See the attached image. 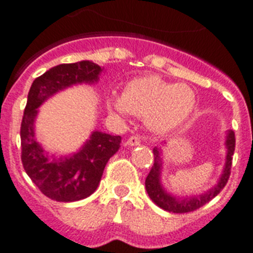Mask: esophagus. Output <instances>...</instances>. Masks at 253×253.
Instances as JSON below:
<instances>
[{"mask_svg":"<svg viewBox=\"0 0 253 253\" xmlns=\"http://www.w3.org/2000/svg\"><path fill=\"white\" fill-rule=\"evenodd\" d=\"M140 142H142V140H140V138H139L138 135H132V136H130V138L127 139V144H128V146H139V144H140Z\"/></svg>","mask_w":253,"mask_h":253,"instance_id":"esophagus-1","label":"esophagus"}]
</instances>
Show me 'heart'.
I'll use <instances>...</instances> for the list:
<instances>
[{"label":"heart","instance_id":"heart-1","mask_svg":"<svg viewBox=\"0 0 253 253\" xmlns=\"http://www.w3.org/2000/svg\"><path fill=\"white\" fill-rule=\"evenodd\" d=\"M106 103L113 114L146 117L152 130L167 132L186 122L196 106V95L184 84L170 85L158 76H142L128 81L122 95H107Z\"/></svg>","mask_w":253,"mask_h":253}]
</instances>
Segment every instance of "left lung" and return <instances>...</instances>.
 Segmentation results:
<instances>
[{
  "mask_svg": "<svg viewBox=\"0 0 253 253\" xmlns=\"http://www.w3.org/2000/svg\"><path fill=\"white\" fill-rule=\"evenodd\" d=\"M226 148H227V155H226V164H224L223 173L218 180V184L215 186H212L211 189H209L208 192H205L204 194L194 197H188V198H177V197L169 194L164 190L160 181V173H162V156H160V150L159 148H154V166L151 168L150 173L146 178V190L148 193V196L155 204L158 205L159 208H162L163 210H167L169 212H177V214H184V212L194 211L197 209L202 208L204 205L218 196L220 190L226 186L231 173V166H232V155L235 151V134L234 131H228L227 138H226Z\"/></svg>",
  "mask_w": 253,
  "mask_h": 253,
  "instance_id": "left-lung-1",
  "label": "left lung"
}]
</instances>
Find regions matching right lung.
Masks as SVG:
<instances>
[{
    "label": "right lung",
    "mask_w": 253,
    "mask_h": 253,
    "mask_svg": "<svg viewBox=\"0 0 253 253\" xmlns=\"http://www.w3.org/2000/svg\"><path fill=\"white\" fill-rule=\"evenodd\" d=\"M102 68L89 60L53 67L34 80L21 125L22 164L45 197L57 202L84 200L94 193L109 159L119 150L121 136L93 131L90 139L72 156H48L35 139L38 107L51 95L75 84L98 81Z\"/></svg>",
    "instance_id": "obj_1"
}]
</instances>
